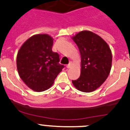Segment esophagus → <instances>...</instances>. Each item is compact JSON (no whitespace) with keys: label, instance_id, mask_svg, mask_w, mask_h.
<instances>
[{"label":"esophagus","instance_id":"obj_1","mask_svg":"<svg viewBox=\"0 0 130 130\" xmlns=\"http://www.w3.org/2000/svg\"><path fill=\"white\" fill-rule=\"evenodd\" d=\"M71 67V63H69V64L66 65V68H70Z\"/></svg>","mask_w":130,"mask_h":130}]
</instances>
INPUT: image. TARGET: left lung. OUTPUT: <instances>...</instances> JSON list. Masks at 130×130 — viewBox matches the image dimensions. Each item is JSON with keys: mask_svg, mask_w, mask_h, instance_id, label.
<instances>
[{"mask_svg": "<svg viewBox=\"0 0 130 130\" xmlns=\"http://www.w3.org/2000/svg\"><path fill=\"white\" fill-rule=\"evenodd\" d=\"M81 55V74L72 80L81 92H91L101 87L110 73L112 52L100 36L90 31H82L72 37Z\"/></svg>", "mask_w": 130, "mask_h": 130, "instance_id": "left-lung-1", "label": "left lung"}]
</instances>
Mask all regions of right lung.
Returning <instances> with one entry per match:
<instances>
[{
	"instance_id": "add662e5",
	"label": "right lung",
	"mask_w": 130,
	"mask_h": 130,
	"mask_svg": "<svg viewBox=\"0 0 130 130\" xmlns=\"http://www.w3.org/2000/svg\"><path fill=\"white\" fill-rule=\"evenodd\" d=\"M53 41L47 34L35 35L22 45L18 52L16 64L19 75L35 92L48 89L64 68L59 63V55L52 51Z\"/></svg>"
}]
</instances>
